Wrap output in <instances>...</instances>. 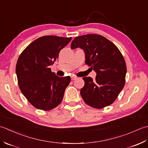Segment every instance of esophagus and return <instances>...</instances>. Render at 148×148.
I'll return each instance as SVG.
<instances>
[{
    "instance_id": "esophagus-1",
    "label": "esophagus",
    "mask_w": 148,
    "mask_h": 148,
    "mask_svg": "<svg viewBox=\"0 0 148 148\" xmlns=\"http://www.w3.org/2000/svg\"><path fill=\"white\" fill-rule=\"evenodd\" d=\"M76 79H77V77H76V76H71V80L74 81V80Z\"/></svg>"
}]
</instances>
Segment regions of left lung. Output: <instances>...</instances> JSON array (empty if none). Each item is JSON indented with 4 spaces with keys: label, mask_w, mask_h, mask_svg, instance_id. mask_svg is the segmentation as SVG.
<instances>
[{
    "label": "left lung",
    "mask_w": 148,
    "mask_h": 148,
    "mask_svg": "<svg viewBox=\"0 0 148 148\" xmlns=\"http://www.w3.org/2000/svg\"><path fill=\"white\" fill-rule=\"evenodd\" d=\"M82 49L86 64L96 72L95 80L84 77L80 93L88 105L102 109L114 102L123 88L127 73L125 59L118 48L106 37L97 34L76 37L71 48Z\"/></svg>",
    "instance_id": "1"
}]
</instances>
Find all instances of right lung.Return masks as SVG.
<instances>
[{"mask_svg":"<svg viewBox=\"0 0 148 148\" xmlns=\"http://www.w3.org/2000/svg\"><path fill=\"white\" fill-rule=\"evenodd\" d=\"M71 39V37L42 36L30 43L19 56L16 67L19 87L37 109L49 111L62 102L71 77L56 76L49 67Z\"/></svg>","mask_w":148,"mask_h":148,"instance_id":"1","label":"right lung"}]
</instances>
